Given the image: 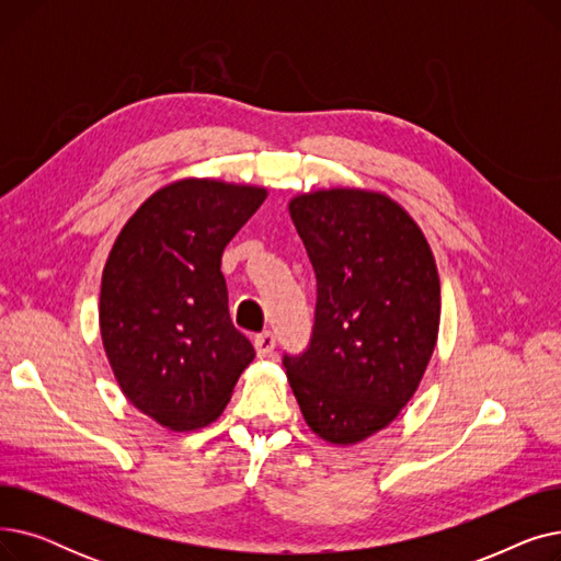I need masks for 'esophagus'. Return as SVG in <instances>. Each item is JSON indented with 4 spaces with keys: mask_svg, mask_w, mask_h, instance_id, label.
<instances>
[{
    "mask_svg": "<svg viewBox=\"0 0 561 561\" xmlns=\"http://www.w3.org/2000/svg\"><path fill=\"white\" fill-rule=\"evenodd\" d=\"M254 347H256V355L259 357H268L271 352L275 350V334L273 332H261L254 336Z\"/></svg>",
    "mask_w": 561,
    "mask_h": 561,
    "instance_id": "1",
    "label": "esophagus"
}]
</instances>
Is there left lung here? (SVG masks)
<instances>
[{
    "instance_id": "left-lung-1",
    "label": "left lung",
    "mask_w": 561,
    "mask_h": 561,
    "mask_svg": "<svg viewBox=\"0 0 561 561\" xmlns=\"http://www.w3.org/2000/svg\"><path fill=\"white\" fill-rule=\"evenodd\" d=\"M288 211L316 273L307 350L284 355L307 425L347 446L387 427L436 345L440 284L419 225L381 193L330 188Z\"/></svg>"
}]
</instances>
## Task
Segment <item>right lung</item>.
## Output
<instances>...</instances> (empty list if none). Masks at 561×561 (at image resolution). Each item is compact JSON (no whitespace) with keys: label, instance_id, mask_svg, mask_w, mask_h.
Masks as SVG:
<instances>
[{"label":"right lung","instance_id":"obj_1","mask_svg":"<svg viewBox=\"0 0 561 561\" xmlns=\"http://www.w3.org/2000/svg\"><path fill=\"white\" fill-rule=\"evenodd\" d=\"M265 195L174 182L147 197L113 243L100 293L106 357L127 400L168 430L216 421L254 359L229 318L220 259Z\"/></svg>","mask_w":561,"mask_h":561}]
</instances>
